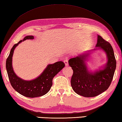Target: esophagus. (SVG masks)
<instances>
[{"mask_svg": "<svg viewBox=\"0 0 122 122\" xmlns=\"http://www.w3.org/2000/svg\"><path fill=\"white\" fill-rule=\"evenodd\" d=\"M64 62L65 65L66 66H67L69 65V63H68L67 60H65V61H64Z\"/></svg>", "mask_w": 122, "mask_h": 122, "instance_id": "1", "label": "esophagus"}]
</instances>
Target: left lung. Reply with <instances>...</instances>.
<instances>
[{"mask_svg": "<svg viewBox=\"0 0 122 122\" xmlns=\"http://www.w3.org/2000/svg\"><path fill=\"white\" fill-rule=\"evenodd\" d=\"M95 47L69 61L73 71L71 80L72 89L77 94L86 97H94L106 91L111 84L116 67L114 50L109 43L97 35ZM98 50L105 52L107 61L101 68L92 71L87 66L86 61L91 52Z\"/></svg>", "mask_w": 122, "mask_h": 122, "instance_id": "obj_1", "label": "left lung"}]
</instances>
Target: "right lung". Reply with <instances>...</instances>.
<instances>
[{"mask_svg": "<svg viewBox=\"0 0 122 122\" xmlns=\"http://www.w3.org/2000/svg\"><path fill=\"white\" fill-rule=\"evenodd\" d=\"M34 39L33 36H27L22 40L14 45L6 60V67L12 86L17 92L27 97H36L44 95L50 91L54 76L65 67L63 61H59L49 64L42 73L35 79L25 80L17 76L13 69L12 57L14 49L21 42L26 40Z\"/></svg>", "mask_w": 122, "mask_h": 122, "instance_id": "obj_1", "label": "right lung"}]
</instances>
